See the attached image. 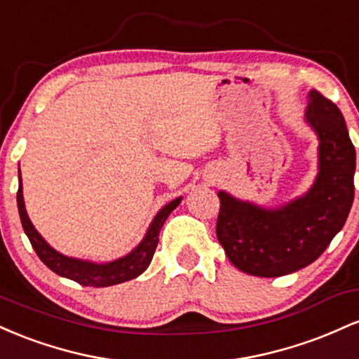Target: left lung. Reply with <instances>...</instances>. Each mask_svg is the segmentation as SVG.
<instances>
[{"label": "left lung", "instance_id": "obj_1", "mask_svg": "<svg viewBox=\"0 0 359 359\" xmlns=\"http://www.w3.org/2000/svg\"><path fill=\"white\" fill-rule=\"evenodd\" d=\"M307 123L319 137V175L304 197L263 209L219 192L217 241L238 270L282 277L316 262L341 231L354 199L356 151L341 111L319 90L309 93Z\"/></svg>", "mask_w": 359, "mask_h": 359}]
</instances>
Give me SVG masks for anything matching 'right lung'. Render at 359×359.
I'll list each match as a JSON object with an SVG mask.
<instances>
[{"mask_svg":"<svg viewBox=\"0 0 359 359\" xmlns=\"http://www.w3.org/2000/svg\"><path fill=\"white\" fill-rule=\"evenodd\" d=\"M16 203H18L20 219H22L25 233H27L28 240H30L32 246H34L35 253L39 255V258L42 259L48 269L55 271L60 277L71 278L84 287H109L116 285V283L128 282L131 278H137L138 275H142L148 269L151 258H154L156 245H158L160 229H162L168 214L179 205L180 197L172 201V203H168L162 211L156 214L154 222L148 228L145 238H143V241L140 243L137 248L131 251V253H128L126 257L114 259L111 263H104V265H96V263L81 262V259L64 257V255L57 253L55 250L47 245V241L34 228L32 221L28 219L27 211H25L22 177H20L18 192H16Z\"/></svg>","mask_w":359,"mask_h":359,"instance_id":"right-lung-1","label":"right lung"}]
</instances>
